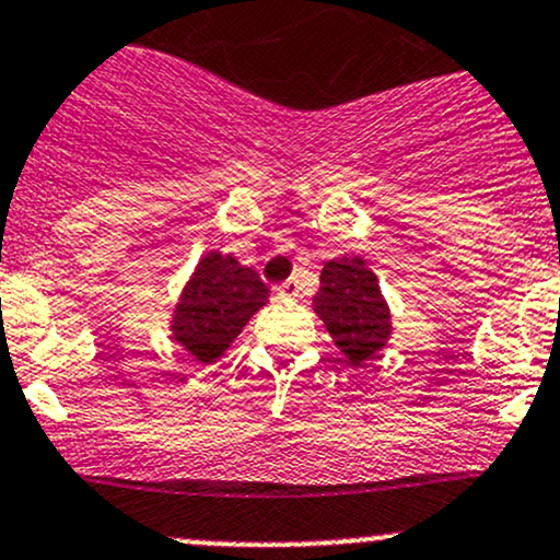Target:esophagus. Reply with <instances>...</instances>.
I'll use <instances>...</instances> for the list:
<instances>
[{
    "label": "esophagus",
    "instance_id": "1",
    "mask_svg": "<svg viewBox=\"0 0 560 560\" xmlns=\"http://www.w3.org/2000/svg\"><path fill=\"white\" fill-rule=\"evenodd\" d=\"M276 295H279V298H298L300 295L298 279H287L284 284L276 287Z\"/></svg>",
    "mask_w": 560,
    "mask_h": 560
}]
</instances>
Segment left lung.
Segmentation results:
<instances>
[{
	"mask_svg": "<svg viewBox=\"0 0 560 560\" xmlns=\"http://www.w3.org/2000/svg\"><path fill=\"white\" fill-rule=\"evenodd\" d=\"M314 314L325 322L329 338L351 368H364L392 338V311L378 276L362 257H335L325 262Z\"/></svg>",
	"mask_w": 560,
	"mask_h": 560,
	"instance_id": "8db88e82",
	"label": "left lung"
}]
</instances>
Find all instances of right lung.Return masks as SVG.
Here are the masks:
<instances>
[{"instance_id":"right-lung-1","label":"right lung","mask_w":560,"mask_h":560,"mask_svg":"<svg viewBox=\"0 0 560 560\" xmlns=\"http://www.w3.org/2000/svg\"><path fill=\"white\" fill-rule=\"evenodd\" d=\"M268 287L233 255L211 249L198 260L172 311V340L196 362H217L268 303Z\"/></svg>"}]
</instances>
